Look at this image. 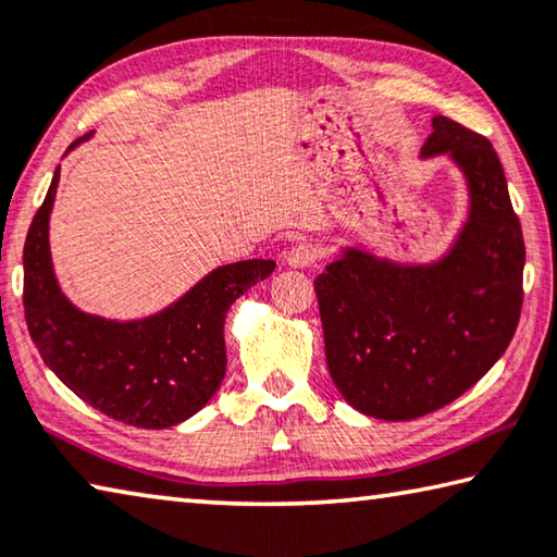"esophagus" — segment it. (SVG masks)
Here are the masks:
<instances>
[{
  "label": "esophagus",
  "mask_w": 557,
  "mask_h": 557,
  "mask_svg": "<svg viewBox=\"0 0 557 557\" xmlns=\"http://www.w3.org/2000/svg\"><path fill=\"white\" fill-rule=\"evenodd\" d=\"M319 259H321V249H319V244H313V242H301V244L290 246L286 253V263L290 269H308V267H313V263H319Z\"/></svg>",
  "instance_id": "34e87169"
}]
</instances>
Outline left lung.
<instances>
[{
  "instance_id": "8db88e82",
  "label": "left lung",
  "mask_w": 557,
  "mask_h": 557,
  "mask_svg": "<svg viewBox=\"0 0 557 557\" xmlns=\"http://www.w3.org/2000/svg\"><path fill=\"white\" fill-rule=\"evenodd\" d=\"M463 171L468 219L433 263L344 249L313 281L326 363L350 406L413 421L475 386L506 354L523 306L525 244L493 144L433 116L421 159Z\"/></svg>"
}]
</instances>
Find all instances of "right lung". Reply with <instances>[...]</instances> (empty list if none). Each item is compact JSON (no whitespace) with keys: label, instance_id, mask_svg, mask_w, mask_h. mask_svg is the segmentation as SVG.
<instances>
[{"label":"right lung","instance_id":"1","mask_svg":"<svg viewBox=\"0 0 557 557\" xmlns=\"http://www.w3.org/2000/svg\"><path fill=\"white\" fill-rule=\"evenodd\" d=\"M87 139H76L74 147ZM59 166L24 242V319L45 363L84 404L136 428H171L209 404L226 375L224 321L238 296L276 261L226 263L164 311L139 321L84 313L57 284L49 213Z\"/></svg>","mask_w":557,"mask_h":557}]
</instances>
